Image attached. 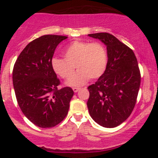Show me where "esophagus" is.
Listing matches in <instances>:
<instances>
[{
  "label": "esophagus",
  "mask_w": 158,
  "mask_h": 158,
  "mask_svg": "<svg viewBox=\"0 0 158 158\" xmlns=\"http://www.w3.org/2000/svg\"><path fill=\"white\" fill-rule=\"evenodd\" d=\"M73 92H77L78 91L80 90V89L76 88V87H74V88H73Z\"/></svg>",
  "instance_id": "34e87169"
}]
</instances>
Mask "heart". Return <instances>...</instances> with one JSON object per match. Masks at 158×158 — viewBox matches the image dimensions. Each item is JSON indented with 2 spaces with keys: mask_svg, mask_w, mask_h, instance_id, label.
<instances>
[{
  "mask_svg": "<svg viewBox=\"0 0 158 158\" xmlns=\"http://www.w3.org/2000/svg\"><path fill=\"white\" fill-rule=\"evenodd\" d=\"M63 56L52 59L51 65L55 73L64 79H70L77 67L78 73L67 82L72 86L83 85L89 79H98L107 67V51L100 43L74 41L63 49Z\"/></svg>",
  "mask_w": 158,
  "mask_h": 158,
  "instance_id": "obj_1",
  "label": "heart"
}]
</instances>
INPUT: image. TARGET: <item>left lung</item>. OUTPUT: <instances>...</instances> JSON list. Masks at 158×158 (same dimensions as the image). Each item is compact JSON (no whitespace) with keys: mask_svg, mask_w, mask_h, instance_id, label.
<instances>
[{"mask_svg":"<svg viewBox=\"0 0 158 158\" xmlns=\"http://www.w3.org/2000/svg\"><path fill=\"white\" fill-rule=\"evenodd\" d=\"M107 46L104 74L89 85V114L105 128H114L131 114L141 84V73L133 50L109 33L89 34Z\"/></svg>","mask_w":158,"mask_h":158,"instance_id":"8db88e82","label":"left lung"}]
</instances>
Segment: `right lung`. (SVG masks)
<instances>
[{
  "label": "right lung",
  "instance_id": "add662e5",
  "mask_svg": "<svg viewBox=\"0 0 158 158\" xmlns=\"http://www.w3.org/2000/svg\"><path fill=\"white\" fill-rule=\"evenodd\" d=\"M67 36L44 35L27 45L13 69V85L22 112L36 126L52 128L67 115L74 92L58 89L60 79L51 65L57 45Z\"/></svg>",
  "mask_w": 158,
  "mask_h": 158
}]
</instances>
